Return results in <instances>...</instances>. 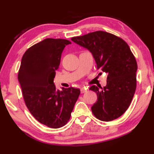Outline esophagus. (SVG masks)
<instances>
[{"instance_id":"34e87169","label":"esophagus","mask_w":154,"mask_h":154,"mask_svg":"<svg viewBox=\"0 0 154 154\" xmlns=\"http://www.w3.org/2000/svg\"><path fill=\"white\" fill-rule=\"evenodd\" d=\"M80 90L82 93H84V92H87V90H88V88H86V87H82V88H80Z\"/></svg>"}]
</instances>
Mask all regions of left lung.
Segmentation results:
<instances>
[{
    "label": "left lung",
    "mask_w": 154,
    "mask_h": 154,
    "mask_svg": "<svg viewBox=\"0 0 154 154\" xmlns=\"http://www.w3.org/2000/svg\"><path fill=\"white\" fill-rule=\"evenodd\" d=\"M72 40L88 49L97 69L107 74V85L102 90L95 85L90 88L97 96L91 107L92 113L102 121L117 119L130 106L136 89L138 66L130 47L121 38L103 31L72 37Z\"/></svg>",
    "instance_id": "left-lung-1"
}]
</instances>
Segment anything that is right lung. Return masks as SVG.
I'll use <instances>...</instances> for the list:
<instances>
[{
    "instance_id": "1",
    "label": "right lung",
    "mask_w": 154,
    "mask_h": 154,
    "mask_svg": "<svg viewBox=\"0 0 154 154\" xmlns=\"http://www.w3.org/2000/svg\"><path fill=\"white\" fill-rule=\"evenodd\" d=\"M69 44V40L48 38L34 44L24 53L18 71L27 108L35 119L51 128L67 123L80 94L74 88L59 91L54 84L62 53Z\"/></svg>"
}]
</instances>
